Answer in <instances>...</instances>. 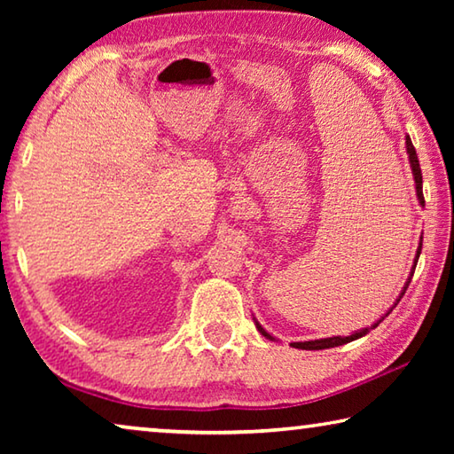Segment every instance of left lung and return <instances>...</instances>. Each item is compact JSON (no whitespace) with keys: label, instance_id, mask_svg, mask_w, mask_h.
Segmentation results:
<instances>
[{"label":"left lung","instance_id":"1","mask_svg":"<svg viewBox=\"0 0 454 454\" xmlns=\"http://www.w3.org/2000/svg\"><path fill=\"white\" fill-rule=\"evenodd\" d=\"M406 152H409V160H411V168H412V176H414V184H417V196H419V200H420V204H425V196H422V174H420V164H419V156H417V150H414V145H412V142H411V137L406 136ZM420 250H422V244L419 246V250H417V258H414V266H412V272H411V276H409V280H406V284H404V290L401 292V296H398V301H401V298L404 296V292H406V288H409V284H411V278H412V274H414V268H417V262H419V256H420ZM382 322V318L376 322V325H372L371 328H376ZM258 326V330L260 333H262L266 338H270V340H274V338L266 333V330L260 326V325H256ZM368 333V328H363V330H356L355 334H350V336H333V338H320V340H306V342H292V347L294 348H302V350H322V348H334V347H340V344H347V342H350V340H356V338H360V336H364Z\"/></svg>","mask_w":454,"mask_h":454}]
</instances>
